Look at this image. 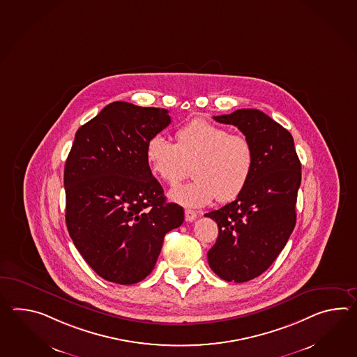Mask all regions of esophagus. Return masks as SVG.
Returning a JSON list of instances; mask_svg holds the SVG:
<instances>
[{"label": "esophagus", "instance_id": "obj_1", "mask_svg": "<svg viewBox=\"0 0 357 357\" xmlns=\"http://www.w3.org/2000/svg\"><path fill=\"white\" fill-rule=\"evenodd\" d=\"M184 216H185V222H195L197 219V213L190 210V208H187L184 211Z\"/></svg>", "mask_w": 357, "mask_h": 357}]
</instances>
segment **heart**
Masks as SVG:
<instances>
[{"mask_svg":"<svg viewBox=\"0 0 357 357\" xmlns=\"http://www.w3.org/2000/svg\"><path fill=\"white\" fill-rule=\"evenodd\" d=\"M176 142L153 135L146 147L151 173L169 185L181 182L192 164V182L169 190V198L185 207H202L215 198L227 204L245 190L255 167V150L242 135L211 121L195 119L175 132Z\"/></svg>","mask_w":357,"mask_h":357,"instance_id":"heart-1","label":"heart"}]
</instances>
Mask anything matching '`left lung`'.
Segmentation results:
<instances>
[{"mask_svg":"<svg viewBox=\"0 0 357 357\" xmlns=\"http://www.w3.org/2000/svg\"><path fill=\"white\" fill-rule=\"evenodd\" d=\"M214 119L236 126L254 146V173L245 190L205 214L219 227L207 252L210 268L227 282L243 283L269 268L294 231L301 162L292 135L262 111L241 109Z\"/></svg>","mask_w":357,"mask_h":357,"instance_id":"8db88e82","label":"left lung"}]
</instances>
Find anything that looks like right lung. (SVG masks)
<instances>
[{"mask_svg":"<svg viewBox=\"0 0 357 357\" xmlns=\"http://www.w3.org/2000/svg\"><path fill=\"white\" fill-rule=\"evenodd\" d=\"M169 111L110 103L75 133L63 169L66 227L100 277L135 284L155 268L167 231L183 207L167 204L146 147L170 124Z\"/></svg>","mask_w":357,"mask_h":357,"instance_id":"obj_1","label":"right lung"}]
</instances>
